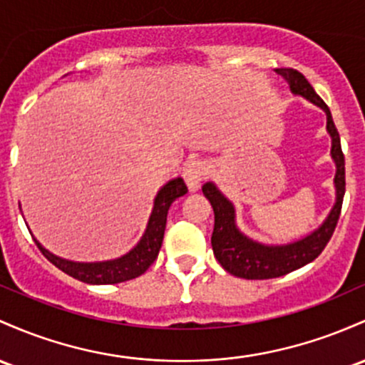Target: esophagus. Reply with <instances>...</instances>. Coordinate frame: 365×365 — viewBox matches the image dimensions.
<instances>
[{"label":"esophagus","mask_w":365,"mask_h":365,"mask_svg":"<svg viewBox=\"0 0 365 365\" xmlns=\"http://www.w3.org/2000/svg\"><path fill=\"white\" fill-rule=\"evenodd\" d=\"M204 175H206V164L199 159H189L182 170V176L185 180L189 190H197L201 185Z\"/></svg>","instance_id":"obj_1"}]
</instances>
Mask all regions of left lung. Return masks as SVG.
Returning <instances> with one entry per match:
<instances>
[{"label": "left lung", "mask_w": 365, "mask_h": 365, "mask_svg": "<svg viewBox=\"0 0 365 365\" xmlns=\"http://www.w3.org/2000/svg\"><path fill=\"white\" fill-rule=\"evenodd\" d=\"M277 74L282 76L289 85L294 95L307 98L314 106H317L327 115V133L331 135V158L336 164L334 187L336 202L332 210L319 228L299 241L280 244V246H268L258 241H253L244 235L235 225V207L225 195L222 194L213 182L202 185V194L211 202L215 211V228L211 235V246L216 259L220 262L228 274L241 279H274L286 275L289 272L305 267L314 262L322 253L324 247L329 242L332 232L338 225L339 213H341L343 195H345V155L341 150V140L336 130L329 107L322 98L315 93L310 83L307 81L302 72L294 69H277Z\"/></svg>", "instance_id": "1"}]
</instances>
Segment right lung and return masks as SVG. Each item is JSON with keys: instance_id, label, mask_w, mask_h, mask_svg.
I'll return each mask as SVG.
<instances>
[{"instance_id": "right-lung-1", "label": "right lung", "mask_w": 365, "mask_h": 365, "mask_svg": "<svg viewBox=\"0 0 365 365\" xmlns=\"http://www.w3.org/2000/svg\"><path fill=\"white\" fill-rule=\"evenodd\" d=\"M187 194V185L182 178H173L161 187L154 199V207L147 223L145 234L142 235L140 242L130 253H126L121 258L107 259V262L97 263H79L71 262V259H63L55 256L53 253L45 250L38 241L34 239L36 246L39 247L45 258L55 267L66 272L71 277L81 280L86 284H118L124 280H131L149 268L158 258L159 250H161L164 228H166L168 210L173 204L175 199L182 197Z\"/></svg>"}]
</instances>
